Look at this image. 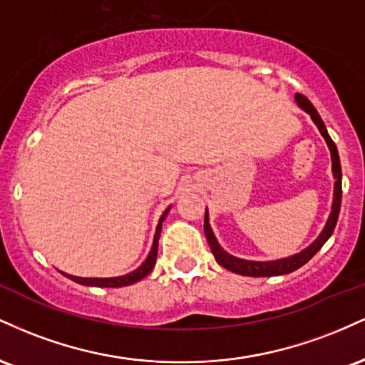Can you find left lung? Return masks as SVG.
<instances>
[{"label":"left lung","mask_w":365,"mask_h":365,"mask_svg":"<svg viewBox=\"0 0 365 365\" xmlns=\"http://www.w3.org/2000/svg\"><path fill=\"white\" fill-rule=\"evenodd\" d=\"M295 101L300 108H302V110H305L309 115H311V118L314 120V123L317 125V128H319V132L322 133V137H324L326 142H328V148L331 150L333 175H334V178H336V182H334V199H333V209H331L329 220H328V223H326L324 230H322L321 235L317 237V240L314 242L312 245H309L307 249L302 250L300 254H295V255H292V257L279 259V261H273V262H257V261H244V259L233 257V255L225 252V250L220 247V244H217L211 226H209L207 212H206V217H204V232H206V238L209 242V247H211L212 254H215L216 262L220 264V266H223L225 269L233 271V273H237V274H242V276H278V274L292 273V271L302 267L305 262L311 261L314 255L319 252V249L326 244V240L331 237L334 226H336L338 215H340V206H341V165H340V156H338L336 144L331 140L328 130H326L324 123H322V120L319 116V113L316 111V108L312 106V103L302 94H295Z\"/></svg>","instance_id":"obj_1"}]
</instances>
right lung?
<instances>
[{"instance_id": "add662e5", "label": "right lung", "mask_w": 365, "mask_h": 365, "mask_svg": "<svg viewBox=\"0 0 365 365\" xmlns=\"http://www.w3.org/2000/svg\"><path fill=\"white\" fill-rule=\"evenodd\" d=\"M170 207L163 212L161 220H159V225L156 228V235H154V242H153V249L148 255L142 266L139 269L132 271V273L125 274V276H118V278H78V276H72V274H65L66 278L73 279V282L81 283V284H87V287H101V288H120V287H127V284H133L137 282H140L142 278H145L150 271H153L154 264H156V257H158V240L159 235H161V226H163V220H165L166 215H168Z\"/></svg>"}]
</instances>
